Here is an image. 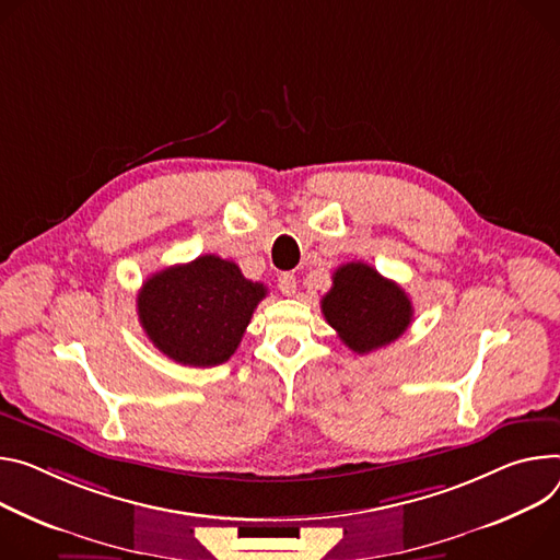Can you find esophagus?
Here are the masks:
<instances>
[{
  "mask_svg": "<svg viewBox=\"0 0 560 560\" xmlns=\"http://www.w3.org/2000/svg\"><path fill=\"white\" fill-rule=\"evenodd\" d=\"M279 290L285 294V296H292L296 292V277L290 275V272H283L279 277Z\"/></svg>",
  "mask_w": 560,
  "mask_h": 560,
  "instance_id": "1",
  "label": "esophagus"
}]
</instances>
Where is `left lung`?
<instances>
[{
	"mask_svg": "<svg viewBox=\"0 0 560 560\" xmlns=\"http://www.w3.org/2000/svg\"><path fill=\"white\" fill-rule=\"evenodd\" d=\"M322 313L339 339L358 354L395 341L413 319L406 292L362 261L335 270L332 288L322 299Z\"/></svg>",
	"mask_w": 560,
	"mask_h": 560,
	"instance_id": "8db88e82",
	"label": "left lung"
}]
</instances>
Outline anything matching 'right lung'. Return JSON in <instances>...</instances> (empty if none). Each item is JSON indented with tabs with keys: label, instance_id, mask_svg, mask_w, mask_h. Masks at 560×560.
I'll use <instances>...</instances> for the list:
<instances>
[{
	"label": "right lung",
	"instance_id": "add662e5",
	"mask_svg": "<svg viewBox=\"0 0 560 560\" xmlns=\"http://www.w3.org/2000/svg\"><path fill=\"white\" fill-rule=\"evenodd\" d=\"M268 288L241 275L217 254L151 275L138 292V319L149 341L170 360L210 369L238 348Z\"/></svg>",
	"mask_w": 560,
	"mask_h": 560
}]
</instances>
